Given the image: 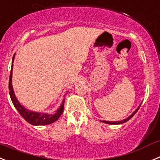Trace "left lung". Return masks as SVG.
<instances>
[{"label":"left lung","mask_w":160,"mask_h":160,"mask_svg":"<svg viewBox=\"0 0 160 160\" xmlns=\"http://www.w3.org/2000/svg\"><path fill=\"white\" fill-rule=\"evenodd\" d=\"M140 106H139L138 108H137V109L134 111V112H133L132 114H131V115H130L128 117H127L126 119L122 120V121H102V122L105 123V124H123V123L126 122V121H128V120L131 119L132 117L133 116L135 115V114L137 113V111H138V109H140Z\"/></svg>","instance_id":"obj_1"}]
</instances>
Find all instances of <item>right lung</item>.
<instances>
[{"label": "right lung", "mask_w": 160, "mask_h": 160, "mask_svg": "<svg viewBox=\"0 0 160 160\" xmlns=\"http://www.w3.org/2000/svg\"><path fill=\"white\" fill-rule=\"evenodd\" d=\"M15 56V55H14ZM14 56L12 58V63L13 60H14ZM12 63L11 71H10V76H9V82H8V89H9V94L11 100L12 102L13 105L15 106L16 109L19 112L23 119L31 124L33 125H46V124H52L53 122L56 121L59 118V117L62 115V112H63L64 109V101H62V104L59 106L57 111L55 112V114H48V113H42V112H33V111H30L28 109H25L22 105H20V102L17 99L15 96V93L13 91V88L12 86V67L13 64Z\"/></svg>", "instance_id": "1"}]
</instances>
